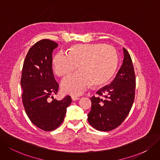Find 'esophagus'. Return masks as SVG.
<instances>
[{
  "mask_svg": "<svg viewBox=\"0 0 160 160\" xmlns=\"http://www.w3.org/2000/svg\"><path fill=\"white\" fill-rule=\"evenodd\" d=\"M72 100H73V101L78 100H79V97H75V96H72Z\"/></svg>",
  "mask_w": 160,
  "mask_h": 160,
  "instance_id": "esophagus-1",
  "label": "esophagus"
}]
</instances>
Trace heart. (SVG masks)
<instances>
[{
    "label": "heart",
    "instance_id": "obj_1",
    "mask_svg": "<svg viewBox=\"0 0 160 160\" xmlns=\"http://www.w3.org/2000/svg\"><path fill=\"white\" fill-rule=\"evenodd\" d=\"M118 55L113 47L96 43L75 44L70 47L68 54L59 52L52 60L55 74L62 78L78 68L80 71L63 79L61 88L63 92L80 95L92 84H105L116 71Z\"/></svg>",
    "mask_w": 160,
    "mask_h": 160
}]
</instances>
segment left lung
<instances>
[{"mask_svg": "<svg viewBox=\"0 0 160 160\" xmlns=\"http://www.w3.org/2000/svg\"><path fill=\"white\" fill-rule=\"evenodd\" d=\"M123 65L110 85L91 98V110L88 121L94 129L110 131L117 128L128 116L135 96L136 78L131 56L123 48Z\"/></svg>", "mask_w": 160, "mask_h": 160, "instance_id": "1", "label": "left lung"}]
</instances>
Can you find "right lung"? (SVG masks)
Masks as SVG:
<instances>
[{"label": "right lung", "instance_id": "1", "mask_svg": "<svg viewBox=\"0 0 160 160\" xmlns=\"http://www.w3.org/2000/svg\"><path fill=\"white\" fill-rule=\"evenodd\" d=\"M57 47L56 42L47 39L32 46L25 56L20 81L25 112L32 123L45 131H52L61 125L72 102L70 96L61 100L52 97L59 87L52 68V54Z\"/></svg>", "mask_w": 160, "mask_h": 160}]
</instances>
